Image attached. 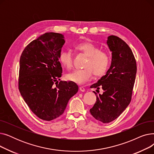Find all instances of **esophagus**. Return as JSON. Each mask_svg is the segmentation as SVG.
I'll return each mask as SVG.
<instances>
[{
	"mask_svg": "<svg viewBox=\"0 0 154 154\" xmlns=\"http://www.w3.org/2000/svg\"><path fill=\"white\" fill-rule=\"evenodd\" d=\"M79 89H80V91H81V92H85V88L84 87H82V86H80L79 87Z\"/></svg>",
	"mask_w": 154,
	"mask_h": 154,
	"instance_id": "34e87169",
	"label": "esophagus"
}]
</instances>
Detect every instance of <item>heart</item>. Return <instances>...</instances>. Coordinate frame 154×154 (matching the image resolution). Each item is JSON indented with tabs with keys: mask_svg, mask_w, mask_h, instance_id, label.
<instances>
[{
	"mask_svg": "<svg viewBox=\"0 0 154 154\" xmlns=\"http://www.w3.org/2000/svg\"><path fill=\"white\" fill-rule=\"evenodd\" d=\"M77 50L83 52L88 57L85 69L75 70L67 75V79L77 84H84L89 80L92 74L101 76L106 72L110 62V57L107 52L91 42H84L76 46ZM60 61L68 69L74 65V55L70 51H64L60 55Z\"/></svg>",
	"mask_w": 154,
	"mask_h": 154,
	"instance_id": "1",
	"label": "heart"
}]
</instances>
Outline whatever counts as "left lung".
<instances>
[{
  "label": "left lung",
  "mask_w": 154,
  "mask_h": 154,
  "mask_svg": "<svg viewBox=\"0 0 154 154\" xmlns=\"http://www.w3.org/2000/svg\"><path fill=\"white\" fill-rule=\"evenodd\" d=\"M107 44L112 52L110 67L106 75L91 86L103 91L102 94L97 95V102L90 112L105 124L116 119L130 103L137 73L133 52L123 40L110 35Z\"/></svg>",
  "instance_id": "1"
}]
</instances>
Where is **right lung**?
Segmentation results:
<instances>
[{
  "instance_id": "add662e5",
  "label": "right lung",
  "mask_w": 154,
  "mask_h": 154,
  "mask_svg": "<svg viewBox=\"0 0 154 154\" xmlns=\"http://www.w3.org/2000/svg\"><path fill=\"white\" fill-rule=\"evenodd\" d=\"M65 42L63 35L47 32L27 45L20 56L19 91L32 112L44 120L60 116L79 90L75 82L58 81Z\"/></svg>"
}]
</instances>
